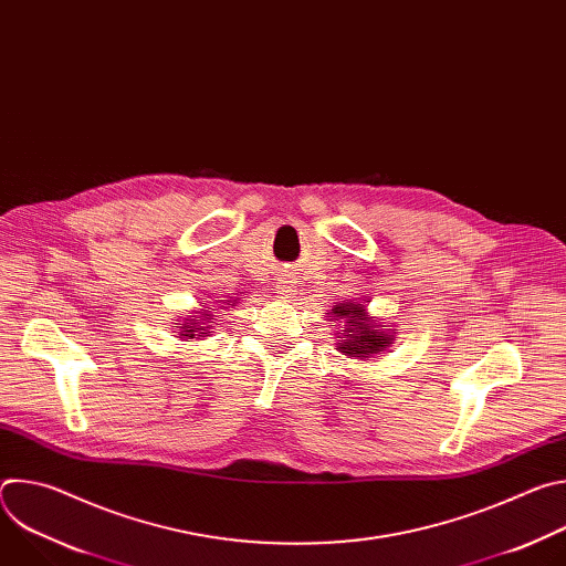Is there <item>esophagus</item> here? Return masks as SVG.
Here are the masks:
<instances>
[{"label": "esophagus", "instance_id": "esophagus-1", "mask_svg": "<svg viewBox=\"0 0 566 566\" xmlns=\"http://www.w3.org/2000/svg\"><path fill=\"white\" fill-rule=\"evenodd\" d=\"M293 289H295V282L291 280V275H282V277L277 280V293H280L282 297H291V295H293Z\"/></svg>", "mask_w": 566, "mask_h": 566}]
</instances>
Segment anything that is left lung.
<instances>
[{
	"instance_id": "left-lung-1",
	"label": "left lung",
	"mask_w": 566,
	"mask_h": 566,
	"mask_svg": "<svg viewBox=\"0 0 566 566\" xmlns=\"http://www.w3.org/2000/svg\"><path fill=\"white\" fill-rule=\"evenodd\" d=\"M329 319H345L343 334H338V349L352 358H369L371 354L385 352L394 343L396 329H385L378 319H371L365 304L358 302H336ZM336 327V325H332Z\"/></svg>"
}]
</instances>
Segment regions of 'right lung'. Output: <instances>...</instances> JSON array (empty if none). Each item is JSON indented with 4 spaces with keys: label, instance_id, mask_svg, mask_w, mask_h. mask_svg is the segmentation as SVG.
<instances>
[{
    "label": "right lung",
    "instance_id": "add662e5",
    "mask_svg": "<svg viewBox=\"0 0 566 566\" xmlns=\"http://www.w3.org/2000/svg\"><path fill=\"white\" fill-rule=\"evenodd\" d=\"M223 304H232V306H234L232 300H226ZM223 308H228V306H223ZM214 311H217V308L203 306V308L199 311V315H188L186 319L175 322V325H181V327H179V338H186V340L197 338V340H201V338L210 336V334H212V325H214V315H212Z\"/></svg>",
    "mask_w": 566,
    "mask_h": 566
}]
</instances>
